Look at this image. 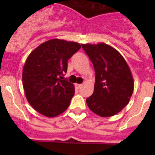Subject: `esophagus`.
<instances>
[{"mask_svg": "<svg viewBox=\"0 0 155 155\" xmlns=\"http://www.w3.org/2000/svg\"><path fill=\"white\" fill-rule=\"evenodd\" d=\"M75 85H76L77 88H81V86H82V84H75Z\"/></svg>", "mask_w": 155, "mask_h": 155, "instance_id": "esophagus-1", "label": "esophagus"}]
</instances>
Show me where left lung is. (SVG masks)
Masks as SVG:
<instances>
[{"label":"left lung","instance_id":"8db88e82","mask_svg":"<svg viewBox=\"0 0 155 155\" xmlns=\"http://www.w3.org/2000/svg\"><path fill=\"white\" fill-rule=\"evenodd\" d=\"M95 71L94 92L86 99L93 113L109 117L120 113L132 96L134 81L124 57L104 42L81 44Z\"/></svg>","mask_w":155,"mask_h":155}]
</instances>
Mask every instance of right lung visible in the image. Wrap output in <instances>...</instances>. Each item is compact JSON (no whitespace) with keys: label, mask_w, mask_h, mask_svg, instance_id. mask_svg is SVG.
Here are the masks:
<instances>
[{"label":"right lung","mask_w":155,"mask_h":155,"mask_svg":"<svg viewBox=\"0 0 155 155\" xmlns=\"http://www.w3.org/2000/svg\"><path fill=\"white\" fill-rule=\"evenodd\" d=\"M81 45L53 39L39 45L27 57L22 71L25 94L31 107L47 117H55L68 109L74 86L64 78L68 61Z\"/></svg>","instance_id":"obj_1"}]
</instances>
